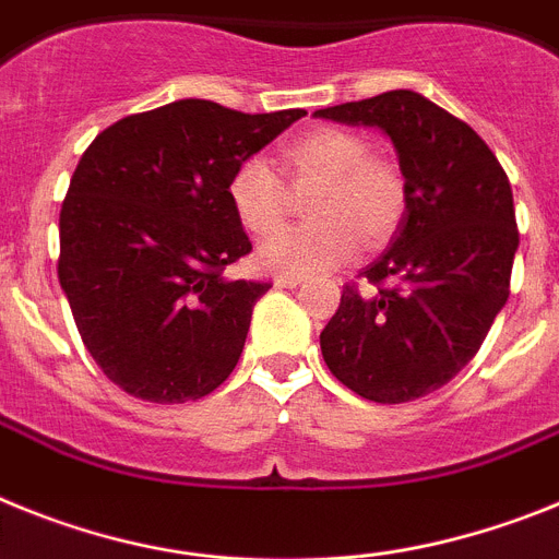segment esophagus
I'll return each instance as SVG.
<instances>
[{"label":"esophagus","instance_id":"obj_1","mask_svg":"<svg viewBox=\"0 0 559 559\" xmlns=\"http://www.w3.org/2000/svg\"><path fill=\"white\" fill-rule=\"evenodd\" d=\"M304 284V275H293V273H286V275H278L275 278V286H284V289H295V286Z\"/></svg>","mask_w":559,"mask_h":559}]
</instances>
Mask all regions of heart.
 Segmentation results:
<instances>
[{
	"label": "heart",
	"mask_w": 559,
	"mask_h": 559,
	"mask_svg": "<svg viewBox=\"0 0 559 559\" xmlns=\"http://www.w3.org/2000/svg\"><path fill=\"white\" fill-rule=\"evenodd\" d=\"M368 143L346 129H312L286 145L284 171L295 186H314L309 216L314 222L281 227L286 191L264 157H250L233 171L230 205L241 227L255 236L259 264L273 273H320L352 261L360 245H385L402 225L407 191L402 174L385 159L368 157Z\"/></svg>",
	"instance_id": "obj_1"
}]
</instances>
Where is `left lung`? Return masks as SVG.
Listing matches in <instances>:
<instances>
[{"label":"left lung","instance_id":"left-lung-1","mask_svg":"<svg viewBox=\"0 0 559 559\" xmlns=\"http://www.w3.org/2000/svg\"><path fill=\"white\" fill-rule=\"evenodd\" d=\"M314 118L388 134L407 191L394 241L360 273L377 289L343 286L320 352L354 394L382 405L419 400L473 360L507 304L518 252L512 188L489 145L419 92H382Z\"/></svg>","mask_w":559,"mask_h":559}]
</instances>
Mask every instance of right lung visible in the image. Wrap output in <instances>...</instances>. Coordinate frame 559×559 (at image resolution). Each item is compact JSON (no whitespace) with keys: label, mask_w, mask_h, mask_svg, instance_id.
Segmentation results:
<instances>
[{"label":"right lung","mask_w":559,"mask_h":559,"mask_svg":"<svg viewBox=\"0 0 559 559\" xmlns=\"http://www.w3.org/2000/svg\"><path fill=\"white\" fill-rule=\"evenodd\" d=\"M304 115L186 98L92 140L61 205L58 281L86 352L126 394L174 405L230 377L270 289L225 278L252 250L230 177Z\"/></svg>","instance_id":"add662e5"}]
</instances>
